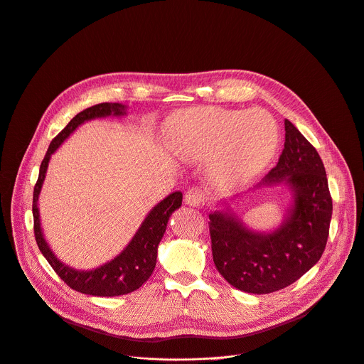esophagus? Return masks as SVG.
Returning a JSON list of instances; mask_svg holds the SVG:
<instances>
[{
  "mask_svg": "<svg viewBox=\"0 0 364 364\" xmlns=\"http://www.w3.org/2000/svg\"><path fill=\"white\" fill-rule=\"evenodd\" d=\"M204 191L200 188V187H191L187 190L184 198H186V203L190 204V205H200L204 203Z\"/></svg>",
  "mask_w": 364,
  "mask_h": 364,
  "instance_id": "34e87169",
  "label": "esophagus"
}]
</instances>
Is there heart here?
I'll return each mask as SVG.
<instances>
[{
	"label": "heart",
	"mask_w": 364,
	"mask_h": 364,
	"mask_svg": "<svg viewBox=\"0 0 364 364\" xmlns=\"http://www.w3.org/2000/svg\"><path fill=\"white\" fill-rule=\"evenodd\" d=\"M173 148L183 157H216V180L233 186L252 178L274 157L279 141L275 119L265 111L197 108L173 115L166 124Z\"/></svg>",
	"instance_id": "heart-1"
}]
</instances>
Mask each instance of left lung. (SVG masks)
I'll return each instance as SVG.
<instances>
[{
  "mask_svg": "<svg viewBox=\"0 0 364 364\" xmlns=\"http://www.w3.org/2000/svg\"><path fill=\"white\" fill-rule=\"evenodd\" d=\"M285 181L294 205L284 225L271 235L253 233L229 213L209 215L213 262L235 288L250 294L279 291L308 272L326 249L333 200L317 149L285 119V144L265 186Z\"/></svg>",
  "mask_w": 364,
  "mask_h": 364,
  "instance_id": "8db88e82",
  "label": "left lung"
}]
</instances>
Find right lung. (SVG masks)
<instances>
[{"label": "right lung", "instance_id": "1", "mask_svg": "<svg viewBox=\"0 0 364 364\" xmlns=\"http://www.w3.org/2000/svg\"><path fill=\"white\" fill-rule=\"evenodd\" d=\"M125 107L121 103H109L103 102L93 105L80 114H77L63 129L59 132L53 141L50 142L48 149L40 166V173L37 183L34 186L33 193V218H34V236L40 252L47 259L50 267L55 272L68 284L72 289L95 295V296H118L129 294L138 289L152 274L157 262V247L164 236L168 219L174 210L181 205L183 194L181 191H176L164 198L161 203L154 207L148 218L144 220L142 226L131 240V243L125 247V250L117 256L114 261L102 265L93 271H76L66 265H63L55 253L50 250L46 243L38 219L37 200L41 190V184L46 177V170L50 161V155L53 154L60 144L85 121L93 118H102L108 115H124Z\"/></svg>", "mask_w": 364, "mask_h": 364}]
</instances>
